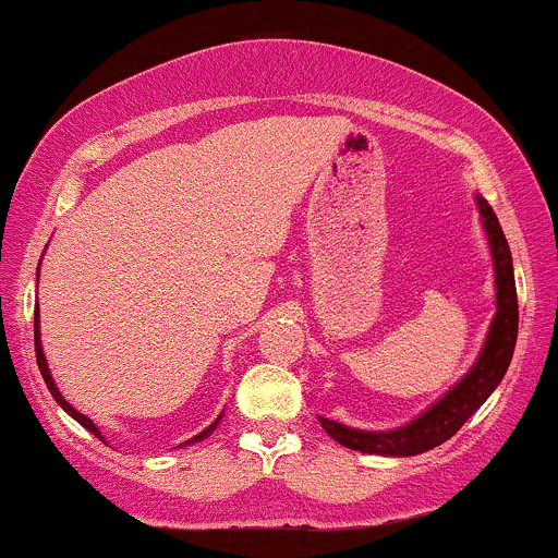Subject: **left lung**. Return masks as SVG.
I'll use <instances>...</instances> for the list:
<instances>
[{
	"label": "left lung",
	"instance_id": "left-lung-1",
	"mask_svg": "<svg viewBox=\"0 0 558 558\" xmlns=\"http://www.w3.org/2000/svg\"><path fill=\"white\" fill-rule=\"evenodd\" d=\"M477 204L485 233H488L493 267H496V317L490 323L488 341L483 345L477 364L457 388L448 390L438 403H433V409H427L412 425L399 427V430L364 433L319 417V425L341 446L362 453H380V457H414V453L430 451V448L451 438L453 433H459V427L483 407V401L488 399L509 369L517 343V328H520L514 267H511L509 243H506L504 230L498 226L496 213L485 198L477 196Z\"/></svg>",
	"mask_w": 558,
	"mask_h": 558
}]
</instances>
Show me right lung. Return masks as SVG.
Here are the masks:
<instances>
[{
  "instance_id": "add662e5",
  "label": "right lung",
  "mask_w": 558,
  "mask_h": 558,
  "mask_svg": "<svg viewBox=\"0 0 558 558\" xmlns=\"http://www.w3.org/2000/svg\"><path fill=\"white\" fill-rule=\"evenodd\" d=\"M34 343H36V362H38V369H41V377H44V383H47V388H49V390H52L54 401H57V403H60V407H62V409H65V412L70 414V417H73V420H78V422H81V425H83V427H86V430H88V433H94V435H96V438H101L99 427H96V425H94V422L86 417V414H81V412H78V409H73V407H70V403L65 401V399H62V393H60V390H57V386H54L52 375H49L47 360H44V351H41V338H38V304H36V319H34ZM217 422H220V420H215V422H213V425H209V427H207V430H202V433H198V435H196V438H191V440H189V444H194V440H202V438H207V435H209V433H213V430H215V427H217Z\"/></svg>"
}]
</instances>
